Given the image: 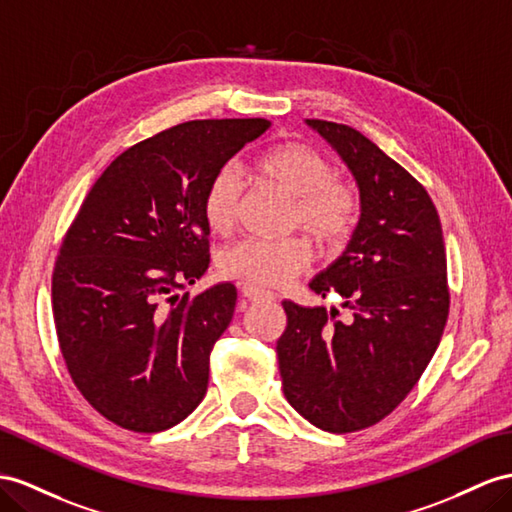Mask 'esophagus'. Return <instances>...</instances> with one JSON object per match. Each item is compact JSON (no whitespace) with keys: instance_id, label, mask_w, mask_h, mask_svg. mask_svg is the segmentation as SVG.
<instances>
[{"instance_id":"1","label":"esophagus","mask_w":512,"mask_h":512,"mask_svg":"<svg viewBox=\"0 0 512 512\" xmlns=\"http://www.w3.org/2000/svg\"><path fill=\"white\" fill-rule=\"evenodd\" d=\"M240 292H242V296L248 298V300H272V298H274L270 292L261 290V287H257V285H253V283H242V285H240Z\"/></svg>"}]
</instances>
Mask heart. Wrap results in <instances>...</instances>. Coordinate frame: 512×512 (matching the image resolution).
<instances>
[{"label": "heart", "mask_w": 512, "mask_h": 512, "mask_svg": "<svg viewBox=\"0 0 512 512\" xmlns=\"http://www.w3.org/2000/svg\"><path fill=\"white\" fill-rule=\"evenodd\" d=\"M257 173L294 201L292 222L324 246H339L355 229L357 194L337 181L331 162L309 144H279L259 157ZM242 179L233 166L220 168L203 194V218L218 235H227L238 218ZM313 251L307 240L246 238L227 246L218 257L225 277L277 287L309 268Z\"/></svg>", "instance_id": "heart-1"}]
</instances>
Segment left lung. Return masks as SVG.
I'll return each mask as SVG.
<instances>
[{
  "instance_id": "obj_1",
  "label": "left lung",
  "mask_w": 512,
  "mask_h": 512,
  "mask_svg": "<svg viewBox=\"0 0 512 512\" xmlns=\"http://www.w3.org/2000/svg\"><path fill=\"white\" fill-rule=\"evenodd\" d=\"M342 157L359 190L361 216L346 251L311 279L339 294L352 320L283 300L277 342L287 402L313 426L355 432L381 422L426 370L448 320L445 248L422 183L361 131L307 119Z\"/></svg>"
}]
</instances>
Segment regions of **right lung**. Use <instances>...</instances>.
Segmentation results:
<instances>
[{
	"instance_id": "1",
	"label": "right lung",
	"mask_w": 512,
	"mask_h": 512,
	"mask_svg": "<svg viewBox=\"0 0 512 512\" xmlns=\"http://www.w3.org/2000/svg\"><path fill=\"white\" fill-rule=\"evenodd\" d=\"M272 123L190 121L103 170L56 261L51 298L64 363L116 426L173 428L201 404L209 352L233 318V283L190 298L209 266L207 183Z\"/></svg>"
}]
</instances>
